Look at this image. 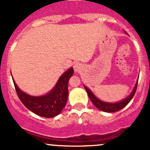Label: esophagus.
Wrapping results in <instances>:
<instances>
[{"label":"esophagus","mask_w":150,"mask_h":150,"mask_svg":"<svg viewBox=\"0 0 150 150\" xmlns=\"http://www.w3.org/2000/svg\"><path fill=\"white\" fill-rule=\"evenodd\" d=\"M81 66L79 63L77 62V63H75V64H74V69H75V72H78V71L81 69Z\"/></svg>","instance_id":"1"}]
</instances>
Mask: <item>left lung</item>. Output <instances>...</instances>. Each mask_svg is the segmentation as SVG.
<instances>
[{
	"instance_id": "obj_1",
	"label": "left lung",
	"mask_w": 150,
	"mask_h": 150,
	"mask_svg": "<svg viewBox=\"0 0 150 150\" xmlns=\"http://www.w3.org/2000/svg\"><path fill=\"white\" fill-rule=\"evenodd\" d=\"M137 84H138V80H137V83H136L135 84V86H134V90L131 92V94H130L128 97L125 98V99H122L120 102H115V103L102 102V101H101L100 99H99L97 97L95 96V95L92 93L91 91L88 88L86 87V86H84V88L85 89H86V92H87L88 95L89 99L91 101L92 103L94 104L95 107H97L99 110H102V111L106 112H117L118 111V110H121V109L125 107L127 104L129 103L130 101L132 99L134 94H135L136 91H137Z\"/></svg>"
}]
</instances>
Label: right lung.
Masks as SVG:
<instances>
[{"label":"right lung","instance_id":"obj_1","mask_svg":"<svg viewBox=\"0 0 150 150\" xmlns=\"http://www.w3.org/2000/svg\"><path fill=\"white\" fill-rule=\"evenodd\" d=\"M73 73V68H69L60 76L51 91L40 96H30L20 90L13 79V82L19 99L28 110L41 117H54L65 107L68 98V81Z\"/></svg>","mask_w":150,"mask_h":150}]
</instances>
